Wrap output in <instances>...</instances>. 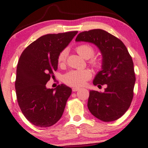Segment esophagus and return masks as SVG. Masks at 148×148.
<instances>
[{
	"instance_id": "obj_1",
	"label": "esophagus",
	"mask_w": 148,
	"mask_h": 148,
	"mask_svg": "<svg viewBox=\"0 0 148 148\" xmlns=\"http://www.w3.org/2000/svg\"><path fill=\"white\" fill-rule=\"evenodd\" d=\"M79 89H80V88H78V87H73L72 88V91H74V92L78 91V90Z\"/></svg>"
}]
</instances>
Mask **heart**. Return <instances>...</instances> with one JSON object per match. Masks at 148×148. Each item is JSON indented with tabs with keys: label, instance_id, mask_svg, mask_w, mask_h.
Masks as SVG:
<instances>
[{
	"label": "heart",
	"instance_id": "heart-1",
	"mask_svg": "<svg viewBox=\"0 0 148 148\" xmlns=\"http://www.w3.org/2000/svg\"><path fill=\"white\" fill-rule=\"evenodd\" d=\"M76 52L82 58L84 59H89L92 58L95 54V49L91 45L88 44H82L78 45L76 48ZM67 58L66 50H63L59 54L58 62L60 65L65 64ZM90 64L95 68H99L101 66V62L99 60L92 58L90 60ZM92 74L88 70H71L67 72L64 76V81L65 83L70 86L78 87L84 85L88 80L91 78Z\"/></svg>",
	"mask_w": 148,
	"mask_h": 148
}]
</instances>
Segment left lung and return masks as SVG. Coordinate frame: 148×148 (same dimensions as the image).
Masks as SVG:
<instances>
[{
    "label": "left lung",
    "instance_id": "1",
    "mask_svg": "<svg viewBox=\"0 0 148 148\" xmlns=\"http://www.w3.org/2000/svg\"><path fill=\"white\" fill-rule=\"evenodd\" d=\"M76 41L92 43L102 55V70L92 82L107 87L103 92L90 90L88 110L103 122L116 121L127 111L133 97L135 74L131 56L120 39L103 29L82 32Z\"/></svg>",
    "mask_w": 148,
    "mask_h": 148
}]
</instances>
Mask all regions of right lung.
I'll return each mask as SVG.
<instances>
[{"label": "right lung", "mask_w": 148, "mask_h": 148, "mask_svg": "<svg viewBox=\"0 0 148 148\" xmlns=\"http://www.w3.org/2000/svg\"><path fill=\"white\" fill-rule=\"evenodd\" d=\"M78 31L49 34L24 49L17 67L15 90L24 116L39 127L53 125L62 116L72 89L64 84L47 88V82L58 70V58Z\"/></svg>", "instance_id": "obj_1"}]
</instances>
